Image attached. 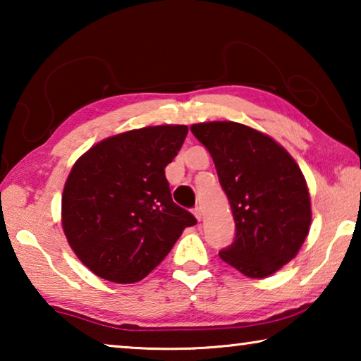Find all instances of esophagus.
<instances>
[{
	"label": "esophagus",
	"mask_w": 361,
	"mask_h": 361,
	"mask_svg": "<svg viewBox=\"0 0 361 361\" xmlns=\"http://www.w3.org/2000/svg\"><path fill=\"white\" fill-rule=\"evenodd\" d=\"M192 213H194V216H195V219H197V221H200V219H202V210H200L199 207H195Z\"/></svg>",
	"instance_id": "esophagus-1"
}]
</instances>
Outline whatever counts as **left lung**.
Wrapping results in <instances>:
<instances>
[{"mask_svg": "<svg viewBox=\"0 0 361 361\" xmlns=\"http://www.w3.org/2000/svg\"><path fill=\"white\" fill-rule=\"evenodd\" d=\"M191 132L215 162L235 221L219 258L247 277L272 276L298 255L312 221L301 169L272 137L239 122H200Z\"/></svg>", "mask_w": 361, "mask_h": 361, "instance_id": "8db88e82", "label": "left lung"}]
</instances>
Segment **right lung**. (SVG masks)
<instances>
[{
    "label": "right lung",
    "instance_id": "add662e5",
    "mask_svg": "<svg viewBox=\"0 0 361 361\" xmlns=\"http://www.w3.org/2000/svg\"><path fill=\"white\" fill-rule=\"evenodd\" d=\"M186 126H152L102 140L71 167L62 228L82 264L114 283H135L161 264L195 218L176 205L166 167Z\"/></svg>",
    "mask_w": 361,
    "mask_h": 361
}]
</instances>
